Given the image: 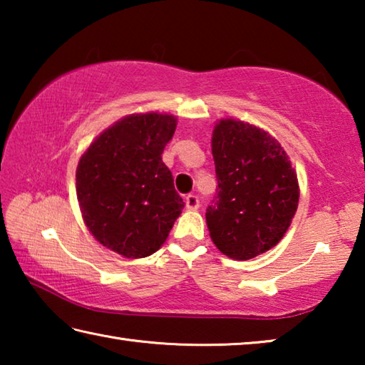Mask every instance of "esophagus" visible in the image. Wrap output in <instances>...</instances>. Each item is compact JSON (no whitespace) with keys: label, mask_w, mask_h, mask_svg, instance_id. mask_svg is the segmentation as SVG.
Listing matches in <instances>:
<instances>
[{"label":"esophagus","mask_w":365,"mask_h":365,"mask_svg":"<svg viewBox=\"0 0 365 365\" xmlns=\"http://www.w3.org/2000/svg\"><path fill=\"white\" fill-rule=\"evenodd\" d=\"M185 207L188 209V211H196L197 207H200V200H197L196 195H188L185 197Z\"/></svg>","instance_id":"obj_1"}]
</instances>
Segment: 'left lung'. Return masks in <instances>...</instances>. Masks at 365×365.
<instances>
[{
	"mask_svg": "<svg viewBox=\"0 0 365 365\" xmlns=\"http://www.w3.org/2000/svg\"><path fill=\"white\" fill-rule=\"evenodd\" d=\"M219 191L207 207L212 243L235 261H248L277 246L292 225L299 183L287 151L264 128L220 119L212 130Z\"/></svg>",
	"mask_w": 365,
	"mask_h": 365,
	"instance_id": "left-lung-1",
	"label": "left lung"
}]
</instances>
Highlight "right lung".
<instances>
[{
  "label": "right lung",
  "instance_id": "add662e5",
  "mask_svg": "<svg viewBox=\"0 0 365 365\" xmlns=\"http://www.w3.org/2000/svg\"><path fill=\"white\" fill-rule=\"evenodd\" d=\"M175 128L177 117L168 113L125 115L80 156L76 172L80 212L104 248L140 259L168 240L185 206L160 156Z\"/></svg>",
  "mask_w": 365,
  "mask_h": 365
}]
</instances>
